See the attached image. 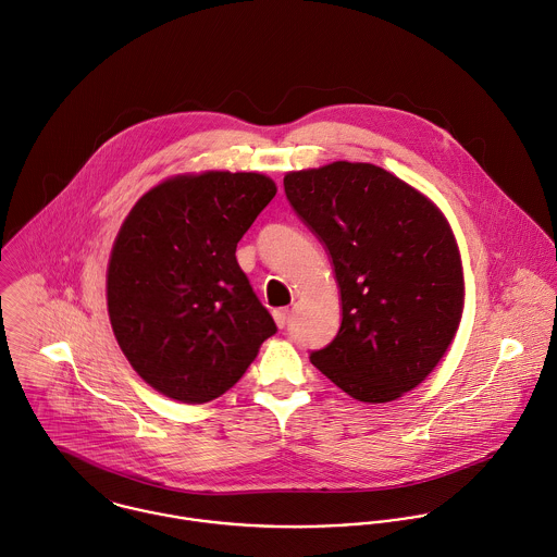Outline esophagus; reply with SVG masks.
<instances>
[{
	"label": "esophagus",
	"mask_w": 557,
	"mask_h": 557,
	"mask_svg": "<svg viewBox=\"0 0 557 557\" xmlns=\"http://www.w3.org/2000/svg\"><path fill=\"white\" fill-rule=\"evenodd\" d=\"M288 310L286 308H277V310H273V319H275V323H277V327H286V323H288Z\"/></svg>",
	"instance_id": "34e87169"
}]
</instances>
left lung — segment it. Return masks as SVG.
Masks as SVG:
<instances>
[{
  "instance_id": "obj_1",
  "label": "left lung",
  "mask_w": 557,
  "mask_h": 557,
  "mask_svg": "<svg viewBox=\"0 0 557 557\" xmlns=\"http://www.w3.org/2000/svg\"><path fill=\"white\" fill-rule=\"evenodd\" d=\"M286 199L330 253L341 290L336 338L312 364L364 404L417 388L451 345L465 304L456 238L417 188L367 162L284 177Z\"/></svg>"
}]
</instances>
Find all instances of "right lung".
<instances>
[{"instance_id": "add662e5", "label": "right lung", "mask_w": 557, "mask_h": 557, "mask_svg": "<svg viewBox=\"0 0 557 557\" xmlns=\"http://www.w3.org/2000/svg\"><path fill=\"white\" fill-rule=\"evenodd\" d=\"M277 188L262 173L206 171L145 193L108 262V314L134 371L182 404L230 391L277 332L236 245Z\"/></svg>"}]
</instances>
